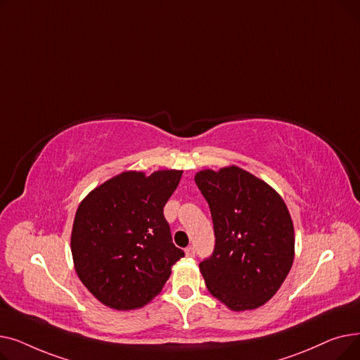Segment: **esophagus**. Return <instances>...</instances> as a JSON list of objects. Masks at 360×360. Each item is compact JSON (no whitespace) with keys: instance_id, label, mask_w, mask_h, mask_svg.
Instances as JSON below:
<instances>
[{"instance_id":"34e87169","label":"esophagus","mask_w":360,"mask_h":360,"mask_svg":"<svg viewBox=\"0 0 360 360\" xmlns=\"http://www.w3.org/2000/svg\"><path fill=\"white\" fill-rule=\"evenodd\" d=\"M185 254H186V257H194L195 255V248L194 247H188L185 250Z\"/></svg>"}]
</instances>
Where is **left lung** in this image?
<instances>
[{"label":"left lung","mask_w":360,"mask_h":360,"mask_svg":"<svg viewBox=\"0 0 360 360\" xmlns=\"http://www.w3.org/2000/svg\"><path fill=\"white\" fill-rule=\"evenodd\" d=\"M214 250L200 262L209 292L233 311L270 300L290 271L295 232L288 207L270 185L236 166L201 170Z\"/></svg>","instance_id":"8db88e82"}]
</instances>
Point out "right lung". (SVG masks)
<instances>
[{
    "mask_svg": "<svg viewBox=\"0 0 360 360\" xmlns=\"http://www.w3.org/2000/svg\"><path fill=\"white\" fill-rule=\"evenodd\" d=\"M181 176V170H158L150 176L124 172L79 205L71 233L75 271L106 307H144L185 255L172 242L163 214Z\"/></svg>",
    "mask_w": 360,
    "mask_h": 360,
    "instance_id": "add662e5",
    "label": "right lung"
}]
</instances>
